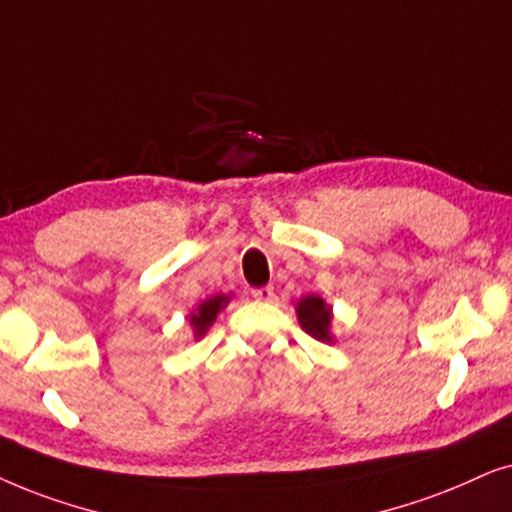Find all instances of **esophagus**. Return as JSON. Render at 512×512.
<instances>
[{
    "label": "esophagus",
    "instance_id": "34e87169",
    "mask_svg": "<svg viewBox=\"0 0 512 512\" xmlns=\"http://www.w3.org/2000/svg\"><path fill=\"white\" fill-rule=\"evenodd\" d=\"M252 297H255L257 302H271V299H274V288H271V285H264V288H255V290H252Z\"/></svg>",
    "mask_w": 512,
    "mask_h": 512
}]
</instances>
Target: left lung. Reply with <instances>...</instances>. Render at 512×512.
Masks as SVG:
<instances>
[{"label":"left lung","instance_id":"8db88e82","mask_svg":"<svg viewBox=\"0 0 512 512\" xmlns=\"http://www.w3.org/2000/svg\"><path fill=\"white\" fill-rule=\"evenodd\" d=\"M297 320L304 327V332H309L318 342H332V306L325 304L323 297L318 295H306L297 302Z\"/></svg>","mask_w":512,"mask_h":512}]
</instances>
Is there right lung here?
I'll return each instance as SVG.
<instances>
[{
    "label": "right lung",
    "instance_id": "right-lung-1",
    "mask_svg": "<svg viewBox=\"0 0 512 512\" xmlns=\"http://www.w3.org/2000/svg\"><path fill=\"white\" fill-rule=\"evenodd\" d=\"M229 304V297L227 295H215L206 299V302H201L196 306V311L189 313V323L194 327V337L199 339L208 332V327L215 323L217 313H220L224 306Z\"/></svg>",
    "mask_w": 512,
    "mask_h": 512
}]
</instances>
